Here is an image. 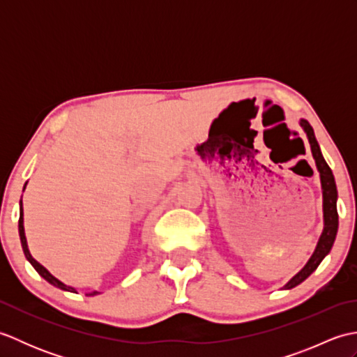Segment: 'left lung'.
<instances>
[{
    "label": "left lung",
    "mask_w": 357,
    "mask_h": 357,
    "mask_svg": "<svg viewBox=\"0 0 357 357\" xmlns=\"http://www.w3.org/2000/svg\"><path fill=\"white\" fill-rule=\"evenodd\" d=\"M299 126L302 127V130L305 132L307 139L310 142V149H312V155L316 162V169L319 172V178H321V188H322V211H324V229L319 236V241H317L316 248L313 255L310 256V259L307 264L302 267L296 275L288 280V282L282 287L284 290H290V288L299 285L301 282L312 275V273L319 267V264L325 256L330 253V250L335 244L336 234H337V227H339V216H337V188H336V181L335 176H333V172L328 167V164L325 162V159L322 156V151L319 144L316 141V136L313 132V127L310 126L307 119H301Z\"/></svg>",
    "instance_id": "1"
}]
</instances>
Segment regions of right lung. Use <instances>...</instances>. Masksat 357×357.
Returning <instances> with one entry per match:
<instances>
[{
  "instance_id": "right-lung-1",
  "label": "right lung",
  "mask_w": 357,
  "mask_h": 357,
  "mask_svg": "<svg viewBox=\"0 0 357 357\" xmlns=\"http://www.w3.org/2000/svg\"><path fill=\"white\" fill-rule=\"evenodd\" d=\"M27 183L24 184V188H26ZM24 188H22V192H24ZM18 231H20V239H21V247H22V252H24V256L26 259L32 264V267L38 271V275H40L43 279L47 280L49 284H52L53 287L59 288V290H64V291H70V293H78L77 288L75 287H70L67 285L64 282H61L58 278H55L52 275V273L44 267V265H41L40 262H38L35 257L30 255V250H29V245H27V239H26V233H24V213H22V196H21V201H20V221H18ZM100 294V291H92V293H87V296H96Z\"/></svg>"
}]
</instances>
